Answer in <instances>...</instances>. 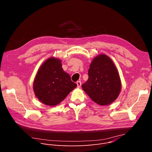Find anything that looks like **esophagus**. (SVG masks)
<instances>
[{
    "instance_id": "obj_1",
    "label": "esophagus",
    "mask_w": 152,
    "mask_h": 152,
    "mask_svg": "<svg viewBox=\"0 0 152 152\" xmlns=\"http://www.w3.org/2000/svg\"><path fill=\"white\" fill-rule=\"evenodd\" d=\"M76 84H77V86L78 88H80V86H81V82L80 81H77L76 82Z\"/></svg>"
}]
</instances>
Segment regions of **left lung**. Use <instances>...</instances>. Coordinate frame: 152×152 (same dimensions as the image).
<instances>
[{"mask_svg": "<svg viewBox=\"0 0 152 152\" xmlns=\"http://www.w3.org/2000/svg\"><path fill=\"white\" fill-rule=\"evenodd\" d=\"M88 79L82 85L84 91L95 103L107 105L118 97L121 81L113 61L105 55L96 56L90 64Z\"/></svg>", "mask_w": 152, "mask_h": 152, "instance_id": "8db88e82", "label": "left lung"}]
</instances>
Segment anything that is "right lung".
I'll return each mask as SVG.
<instances>
[{
    "mask_svg": "<svg viewBox=\"0 0 152 152\" xmlns=\"http://www.w3.org/2000/svg\"><path fill=\"white\" fill-rule=\"evenodd\" d=\"M70 76L65 72L59 59L50 58L39 69L34 82V91L38 100L48 106L62 102L76 87Z\"/></svg>",
    "mask_w": 152,
    "mask_h": 152,
    "instance_id": "1",
    "label": "right lung"
}]
</instances>
